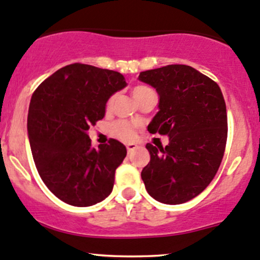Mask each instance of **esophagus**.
<instances>
[{"label": "esophagus", "instance_id": "1", "mask_svg": "<svg viewBox=\"0 0 260 260\" xmlns=\"http://www.w3.org/2000/svg\"><path fill=\"white\" fill-rule=\"evenodd\" d=\"M136 147H138V146H136L135 144H127V145H126V150H127V152L131 153L133 151H135Z\"/></svg>", "mask_w": 260, "mask_h": 260}]
</instances>
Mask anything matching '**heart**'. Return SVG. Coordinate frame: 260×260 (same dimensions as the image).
I'll list each match as a JSON object with an SVG mask.
<instances>
[{"label":"heart","mask_w":260,"mask_h":260,"mask_svg":"<svg viewBox=\"0 0 260 260\" xmlns=\"http://www.w3.org/2000/svg\"><path fill=\"white\" fill-rule=\"evenodd\" d=\"M147 91H150L149 88H146V86H135V88L133 89V96L134 99L138 102L140 98L144 95V94H146ZM114 100H115V98L111 96L110 99L108 100L107 103V109H111L114 104ZM110 133L111 135L115 136V138L120 139V140L122 141H133L134 139H135L136 136V133H135V129H134V126L131 124H129L127 121H116L114 122L113 125L110 126Z\"/></svg>","instance_id":"1"}]
</instances>
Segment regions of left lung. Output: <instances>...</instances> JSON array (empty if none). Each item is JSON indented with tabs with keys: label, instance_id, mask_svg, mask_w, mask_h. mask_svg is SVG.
<instances>
[{
	"label": "left lung",
	"instance_id": "1",
	"mask_svg": "<svg viewBox=\"0 0 260 260\" xmlns=\"http://www.w3.org/2000/svg\"><path fill=\"white\" fill-rule=\"evenodd\" d=\"M139 80L160 96L147 130L170 141L165 147L146 144L150 162L141 178L158 202L185 203L211 183L222 162L228 131L222 91L207 75L183 64L141 72Z\"/></svg>",
	"mask_w": 260,
	"mask_h": 260
}]
</instances>
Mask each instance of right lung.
Here are the masks:
<instances>
[{
	"label": "right lung",
	"instance_id": "add662e5",
	"mask_svg": "<svg viewBox=\"0 0 260 260\" xmlns=\"http://www.w3.org/2000/svg\"><path fill=\"white\" fill-rule=\"evenodd\" d=\"M125 86L118 72L74 63L33 93L27 119L33 160L42 181L63 202L88 207L113 191L126 147L110 139L94 149L88 130L104 118L109 98Z\"/></svg>",
	"mask_w": 260,
	"mask_h": 260
}]
</instances>
